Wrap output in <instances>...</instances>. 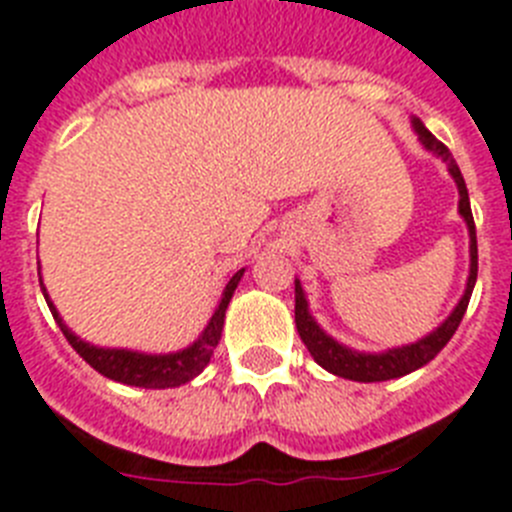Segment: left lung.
Instances as JSON below:
<instances>
[{
    "label": "left lung",
    "instance_id": "1",
    "mask_svg": "<svg viewBox=\"0 0 512 512\" xmlns=\"http://www.w3.org/2000/svg\"><path fill=\"white\" fill-rule=\"evenodd\" d=\"M413 130L418 133V141L426 151H432L434 156H439L442 162L447 164V172L453 175L455 185H458V211L460 217L466 219L468 225V238H471V272H468L466 293L458 301V306L453 308V314L447 316L445 322L439 324L434 332H429L426 337H421L418 342L411 345H403V348H390L384 353H358L353 348H345L335 337H329L319 324L314 322V316L308 314V301L303 295L301 282L295 280V327H298V335L306 342L308 353L314 356V361L327 369L329 374L342 379H353V382H387V379H398L411 374V371L421 369L426 363L437 356L439 350L445 348L450 337L455 335L460 319L466 314L468 301H471V293H474L476 274H479V248H476V225L474 214H471V201H468V188L466 180L460 175L458 164H455L453 154L447 149L445 143L437 141L429 130L424 128V122L413 117Z\"/></svg>",
    "mask_w": 512,
    "mask_h": 512
}]
</instances>
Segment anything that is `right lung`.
I'll return each mask as SVG.
<instances>
[{
    "mask_svg": "<svg viewBox=\"0 0 512 512\" xmlns=\"http://www.w3.org/2000/svg\"><path fill=\"white\" fill-rule=\"evenodd\" d=\"M246 269H240L230 277V282L225 285V293H222V301H219L217 311L209 319L206 329L201 332L193 345H188L185 350H177V353H164V356H151V353H135V350H120V348H96L91 342L80 340L75 332L67 329V324L59 319L57 308L49 301L46 295V287L41 282V290H44V298L49 303V311L57 319L62 335L67 337V342L78 350V356L96 369L99 374H104L107 379L122 384H133V387H146V390H164V387H180V384L190 382L193 377H198L201 371L206 369V363L214 356V348H217L219 337H222V327H225V311L227 303H230L235 287H238L240 277H243Z\"/></svg>",
    "mask_w": 512,
    "mask_h": 512,
    "instance_id": "add662e5",
    "label": "right lung"
}]
</instances>
